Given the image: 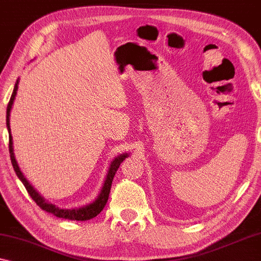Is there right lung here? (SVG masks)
<instances>
[{
  "label": "right lung",
  "mask_w": 261,
  "mask_h": 261,
  "mask_svg": "<svg viewBox=\"0 0 261 261\" xmlns=\"http://www.w3.org/2000/svg\"><path fill=\"white\" fill-rule=\"evenodd\" d=\"M19 82H20V78H17L15 87H14L12 97H10L8 107H7V120H6L7 121V129H8V133H9L10 160H12V165L14 167V171H15L16 176L19 177V179L21 181H22V184L24 185V188L27 189L28 194H30L31 197L33 198V201L37 203V204L40 206L42 210H45V212L51 213L57 217H62V219L73 220V221H87V220L92 219V217L97 216L98 214L102 212L103 208H105L107 201H108L110 188H112V183H113V178H114V176H115L117 169H119L121 163H122L123 160L126 159L129 154H128V153H122V154H119L117 156H115V158L110 162L108 171H107V173H106V178H105V180H103L101 190H99L97 197L95 198V201H92L91 203H88V204H85L83 206H78V208L66 209V208H59V206H57L56 204H52L51 202L46 201V199L37 191V189H34L33 185H32L30 181L27 180V178L24 177L22 171L20 170L19 164H17V162H16L15 153H14L13 137H12V132H10V112H12L14 101H15V97L17 94V88H19Z\"/></svg>",
  "instance_id": "obj_1"
}]
</instances>
